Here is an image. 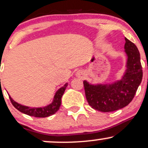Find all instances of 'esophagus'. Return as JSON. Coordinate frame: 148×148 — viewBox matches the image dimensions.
I'll use <instances>...</instances> for the list:
<instances>
[{
  "label": "esophagus",
  "mask_w": 148,
  "mask_h": 148,
  "mask_svg": "<svg viewBox=\"0 0 148 148\" xmlns=\"http://www.w3.org/2000/svg\"><path fill=\"white\" fill-rule=\"evenodd\" d=\"M80 75H81L84 76V73H80Z\"/></svg>",
  "instance_id": "esophagus-1"
}]
</instances>
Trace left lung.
I'll return each mask as SVG.
<instances>
[{
	"mask_svg": "<svg viewBox=\"0 0 148 148\" xmlns=\"http://www.w3.org/2000/svg\"><path fill=\"white\" fill-rule=\"evenodd\" d=\"M126 69L121 79L110 84H91L84 81L85 95L92 108L103 112H112L130 103L143 77L140 53L134 43L125 38Z\"/></svg>",
	"mask_w": 148,
	"mask_h": 148,
	"instance_id": "1",
	"label": "left lung"
}]
</instances>
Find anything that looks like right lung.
Returning a JSON list of instances; mask_svg holds the SVG:
<instances>
[{
    "label": "right lung",
    "instance_id": "obj_1",
    "mask_svg": "<svg viewBox=\"0 0 148 148\" xmlns=\"http://www.w3.org/2000/svg\"><path fill=\"white\" fill-rule=\"evenodd\" d=\"M68 86V83H66L62 87L58 89L56 91V94H55L53 99V101L50 104L44 107H29L26 106H23L17 103V102L14 101V99L10 96V101L12 102V105L16 108L17 110L20 112L26 114L27 115H29L32 116H35V117H47L52 114H54L57 111L59 110L60 105H61L62 101V97L64 92L66 90V88Z\"/></svg>",
    "mask_w": 148,
    "mask_h": 148
}]
</instances>
